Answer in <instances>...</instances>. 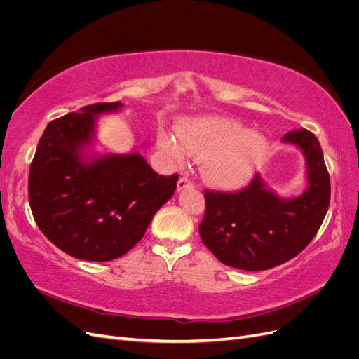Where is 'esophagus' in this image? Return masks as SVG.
I'll return each instance as SVG.
<instances>
[{
	"instance_id": "1",
	"label": "esophagus",
	"mask_w": 359,
	"mask_h": 359,
	"mask_svg": "<svg viewBox=\"0 0 359 359\" xmlns=\"http://www.w3.org/2000/svg\"><path fill=\"white\" fill-rule=\"evenodd\" d=\"M190 187H193V182H191L189 178H186V177L180 178V181H178V184H177V190H178V191H181V190H184V189H190Z\"/></svg>"
}]
</instances>
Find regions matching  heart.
<instances>
[{"label":"heart","instance_id":"heart-1","mask_svg":"<svg viewBox=\"0 0 359 359\" xmlns=\"http://www.w3.org/2000/svg\"><path fill=\"white\" fill-rule=\"evenodd\" d=\"M158 145L175 165H182L189 154L203 160L205 181L222 190L243 187L268 148L262 135L223 116L191 119L180 127L178 135L160 132Z\"/></svg>","mask_w":359,"mask_h":359}]
</instances>
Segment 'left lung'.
Returning <instances> with one entry per match:
<instances>
[{
  "instance_id": "obj_1",
  "label": "left lung",
  "mask_w": 359,
  "mask_h": 359,
  "mask_svg": "<svg viewBox=\"0 0 359 359\" xmlns=\"http://www.w3.org/2000/svg\"><path fill=\"white\" fill-rule=\"evenodd\" d=\"M281 140L299 148L306 158L307 187L299 196H278L259 173L241 191H205L199 233L227 266L265 271L287 262L310 244L328 211L330 175L318 137L301 128Z\"/></svg>"
}]
</instances>
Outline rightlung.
<instances>
[{"mask_svg":"<svg viewBox=\"0 0 359 359\" xmlns=\"http://www.w3.org/2000/svg\"><path fill=\"white\" fill-rule=\"evenodd\" d=\"M121 102L85 106L53 119L43 132L28 178L34 220L48 240L76 259L106 262L126 255L177 189L136 149L94 151L97 118Z\"/></svg>","mask_w":359,"mask_h":359,"instance_id":"add662e5","label":"right lung"}]
</instances>
